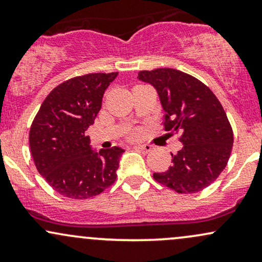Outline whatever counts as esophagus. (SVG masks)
<instances>
[{"instance_id":"esophagus-1","label":"esophagus","mask_w":262,"mask_h":262,"mask_svg":"<svg viewBox=\"0 0 262 262\" xmlns=\"http://www.w3.org/2000/svg\"><path fill=\"white\" fill-rule=\"evenodd\" d=\"M134 148L141 152H144V154H146V152H149L151 150V145H149V144H140V145H135Z\"/></svg>"}]
</instances>
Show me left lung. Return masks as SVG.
<instances>
[{"label":"left lung","instance_id":"8db88e82","mask_svg":"<svg viewBox=\"0 0 262 262\" xmlns=\"http://www.w3.org/2000/svg\"><path fill=\"white\" fill-rule=\"evenodd\" d=\"M138 79L158 92L166 132L180 134L181 150L171 166L152 177L177 193H196L217 180L233 148V130L221 102L204 83L170 68L140 71Z\"/></svg>","mask_w":262,"mask_h":262}]
</instances>
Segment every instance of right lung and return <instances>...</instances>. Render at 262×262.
Instances as JSON below:
<instances>
[{
  "label": "right lung",
  "mask_w": 262,
  "mask_h": 262,
  "mask_svg": "<svg viewBox=\"0 0 262 262\" xmlns=\"http://www.w3.org/2000/svg\"><path fill=\"white\" fill-rule=\"evenodd\" d=\"M118 73L87 74L56 86L41 103L29 132L38 172L62 196L85 200L116 181L118 146L96 151L86 130L95 123L107 87Z\"/></svg>",
  "instance_id": "obj_1"
}]
</instances>
